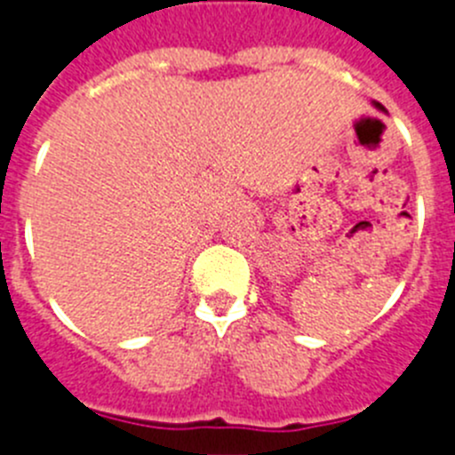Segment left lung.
I'll use <instances>...</instances> for the list:
<instances>
[{"mask_svg":"<svg viewBox=\"0 0 455 455\" xmlns=\"http://www.w3.org/2000/svg\"><path fill=\"white\" fill-rule=\"evenodd\" d=\"M375 108H377V109H384V108H381V105H379V103H375Z\"/></svg>","mask_w":455,"mask_h":455,"instance_id":"1","label":"left lung"}]
</instances>
